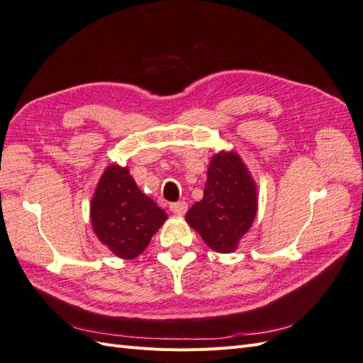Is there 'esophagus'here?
I'll use <instances>...</instances> for the list:
<instances>
[{"label": "esophagus", "instance_id": "1", "mask_svg": "<svg viewBox=\"0 0 363 363\" xmlns=\"http://www.w3.org/2000/svg\"><path fill=\"white\" fill-rule=\"evenodd\" d=\"M169 208H171V212H172L174 215H177V216H183V215L186 213V211H188V203H186V201H177V203H171V204H169Z\"/></svg>", "mask_w": 363, "mask_h": 363}]
</instances>
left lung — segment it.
Instances as JSON below:
<instances>
[{
  "label": "left lung",
  "mask_w": 363,
  "mask_h": 363,
  "mask_svg": "<svg viewBox=\"0 0 363 363\" xmlns=\"http://www.w3.org/2000/svg\"><path fill=\"white\" fill-rule=\"evenodd\" d=\"M257 213V188L235 151H219L207 167L203 200L186 213L188 223L216 252H233Z\"/></svg>",
  "instance_id": "8db88e82"
}]
</instances>
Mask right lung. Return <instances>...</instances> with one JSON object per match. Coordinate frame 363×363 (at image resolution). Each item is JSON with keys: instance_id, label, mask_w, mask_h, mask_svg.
I'll return each instance as SVG.
<instances>
[{"instance_id": "1", "label": "right lung", "mask_w": 363, "mask_h": 363, "mask_svg": "<svg viewBox=\"0 0 363 363\" xmlns=\"http://www.w3.org/2000/svg\"><path fill=\"white\" fill-rule=\"evenodd\" d=\"M167 218L139 189L127 167L112 163L104 169L91 201V223L100 242L115 256L138 257Z\"/></svg>"}]
</instances>
